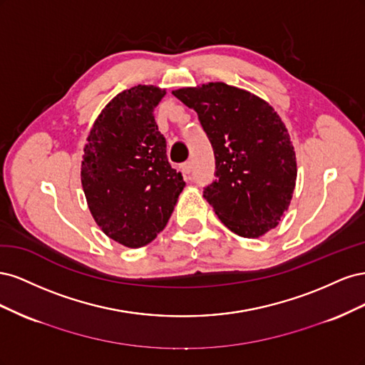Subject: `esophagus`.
<instances>
[{
    "mask_svg": "<svg viewBox=\"0 0 365 365\" xmlns=\"http://www.w3.org/2000/svg\"><path fill=\"white\" fill-rule=\"evenodd\" d=\"M181 172L184 175V178L189 180L190 178V173H192V163H184L181 165Z\"/></svg>",
    "mask_w": 365,
    "mask_h": 365,
    "instance_id": "1",
    "label": "esophagus"
}]
</instances>
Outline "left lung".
<instances>
[{
	"mask_svg": "<svg viewBox=\"0 0 365 365\" xmlns=\"http://www.w3.org/2000/svg\"><path fill=\"white\" fill-rule=\"evenodd\" d=\"M172 94L197 113L213 146L216 178L204 197L220 222L248 239L277 227L297 181L295 150L280 115L263 98L224 82Z\"/></svg>",
	"mask_w": 365,
	"mask_h": 365,
	"instance_id": "obj_1",
	"label": "left lung"
}]
</instances>
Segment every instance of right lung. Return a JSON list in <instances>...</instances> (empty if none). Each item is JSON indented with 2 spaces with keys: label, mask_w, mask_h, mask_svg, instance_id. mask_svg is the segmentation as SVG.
Here are the masks:
<instances>
[{
  "label": "right lung",
  "mask_w": 365,
  "mask_h": 365,
  "mask_svg": "<svg viewBox=\"0 0 365 365\" xmlns=\"http://www.w3.org/2000/svg\"><path fill=\"white\" fill-rule=\"evenodd\" d=\"M164 94L153 85L117 94L96 118L83 148L81 180L88 208L103 233L128 248L157 237L185 185L168 161L153 117Z\"/></svg>",
  "instance_id": "add662e5"
}]
</instances>
